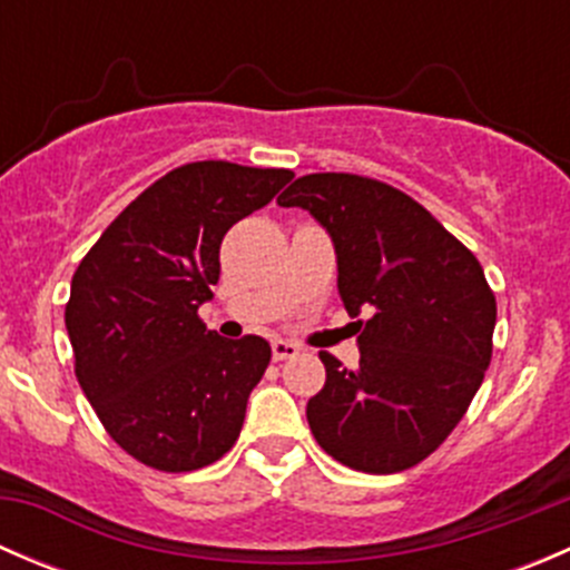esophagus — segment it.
<instances>
[{
	"label": "esophagus",
	"instance_id": "obj_1",
	"mask_svg": "<svg viewBox=\"0 0 570 570\" xmlns=\"http://www.w3.org/2000/svg\"><path fill=\"white\" fill-rule=\"evenodd\" d=\"M297 353H301V347H297L295 342H289V338H273V358L275 361L295 358Z\"/></svg>",
	"mask_w": 570,
	"mask_h": 570
}]
</instances>
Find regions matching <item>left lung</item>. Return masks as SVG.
Listing matches in <instances>:
<instances>
[{
  "instance_id": "1",
  "label": "left lung",
  "mask_w": 570,
  "mask_h": 570,
  "mask_svg": "<svg viewBox=\"0 0 570 570\" xmlns=\"http://www.w3.org/2000/svg\"><path fill=\"white\" fill-rule=\"evenodd\" d=\"M301 206L336 250L338 297L358 320L361 361L331 353L306 405L322 450L366 474H394L439 450L474 400L497 297L474 253L424 206L375 178L312 174L278 198Z\"/></svg>"
}]
</instances>
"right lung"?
I'll return each mask as SVG.
<instances>
[{
    "instance_id": "1",
    "label": "right lung",
    "mask_w": 570,
    "mask_h": 570,
    "mask_svg": "<svg viewBox=\"0 0 570 570\" xmlns=\"http://www.w3.org/2000/svg\"><path fill=\"white\" fill-rule=\"evenodd\" d=\"M292 170L193 163L137 195L79 262L66 306L77 381L115 444L159 471L220 461L269 364L262 336L223 338L198 308L228 228Z\"/></svg>"
}]
</instances>
